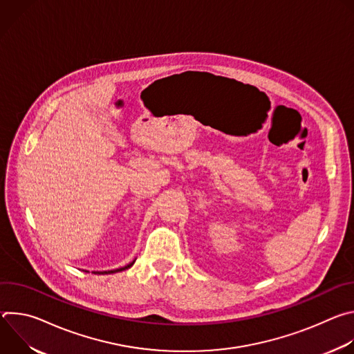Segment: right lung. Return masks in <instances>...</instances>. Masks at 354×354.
<instances>
[{"mask_svg":"<svg viewBox=\"0 0 354 354\" xmlns=\"http://www.w3.org/2000/svg\"><path fill=\"white\" fill-rule=\"evenodd\" d=\"M133 263H130V265H127V266H124V268H122V269H116V270H109V272H102V273H99V274H108V273H116V272H122V270H126V269H129L130 266H131Z\"/></svg>","mask_w":354,"mask_h":354,"instance_id":"1","label":"right lung"}]
</instances>
